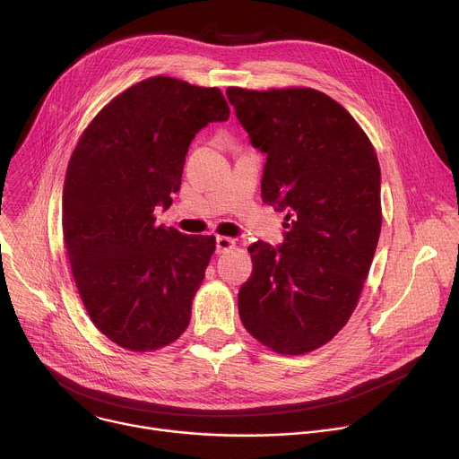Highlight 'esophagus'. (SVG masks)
I'll return each instance as SVG.
<instances>
[{
	"instance_id": "esophagus-1",
	"label": "esophagus",
	"mask_w": 459,
	"mask_h": 459,
	"mask_svg": "<svg viewBox=\"0 0 459 459\" xmlns=\"http://www.w3.org/2000/svg\"><path fill=\"white\" fill-rule=\"evenodd\" d=\"M235 246V240L230 237H217V253H226Z\"/></svg>"
}]
</instances>
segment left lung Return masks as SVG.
<instances>
[{
    "label": "left lung",
    "instance_id": "1",
    "mask_svg": "<svg viewBox=\"0 0 459 459\" xmlns=\"http://www.w3.org/2000/svg\"><path fill=\"white\" fill-rule=\"evenodd\" d=\"M251 145L266 155L263 202L284 217V242H253L238 290L244 328L277 353L326 344L358 307L381 233V169L361 126L310 87H230Z\"/></svg>",
    "mask_w": 459,
    "mask_h": 459
}]
</instances>
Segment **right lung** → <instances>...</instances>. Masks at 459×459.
Wrapping results in <instances>:
<instances>
[{"label": "right lung", "instance_id": "obj_1", "mask_svg": "<svg viewBox=\"0 0 459 459\" xmlns=\"http://www.w3.org/2000/svg\"><path fill=\"white\" fill-rule=\"evenodd\" d=\"M230 118L221 89L152 76L126 89L80 136L65 173L64 240L94 326L131 351L159 350L189 325L213 235L155 224L171 206L191 140Z\"/></svg>", "mask_w": 459, "mask_h": 459}]
</instances>
